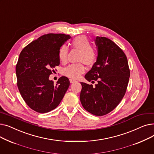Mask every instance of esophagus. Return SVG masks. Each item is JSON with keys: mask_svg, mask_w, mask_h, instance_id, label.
<instances>
[{"mask_svg": "<svg viewBox=\"0 0 154 154\" xmlns=\"http://www.w3.org/2000/svg\"><path fill=\"white\" fill-rule=\"evenodd\" d=\"M76 82V80H74V79H70V82L71 84H73V83H74V82Z\"/></svg>", "mask_w": 154, "mask_h": 154, "instance_id": "34e87169", "label": "esophagus"}]
</instances>
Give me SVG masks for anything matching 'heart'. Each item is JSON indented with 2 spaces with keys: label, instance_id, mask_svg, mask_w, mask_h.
Here are the masks:
<instances>
[{
  "label": "heart",
  "instance_id": "obj_1",
  "mask_svg": "<svg viewBox=\"0 0 154 154\" xmlns=\"http://www.w3.org/2000/svg\"><path fill=\"white\" fill-rule=\"evenodd\" d=\"M72 46L80 51L79 60L84 62L87 66H92L97 59V52L91 47L90 40L85 35H80L73 39ZM68 48L62 45L59 51V58L62 62H66L67 59ZM85 72V67L82 63H73L63 69V74L72 79H77Z\"/></svg>",
  "mask_w": 154,
  "mask_h": 154
}]
</instances>
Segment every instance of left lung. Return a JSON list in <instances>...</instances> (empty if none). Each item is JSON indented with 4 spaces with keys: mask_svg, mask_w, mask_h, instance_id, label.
I'll return each mask as SVG.
<instances>
[{
    "mask_svg": "<svg viewBox=\"0 0 154 154\" xmlns=\"http://www.w3.org/2000/svg\"><path fill=\"white\" fill-rule=\"evenodd\" d=\"M95 43L97 57L85 78L88 82L96 80L97 84L93 87L80 82V100L87 111L96 116H102L114 110L123 99L130 70L125 54L111 40L97 36Z\"/></svg>",
    "mask_w": 154,
    "mask_h": 154,
    "instance_id": "1",
    "label": "left lung"
}]
</instances>
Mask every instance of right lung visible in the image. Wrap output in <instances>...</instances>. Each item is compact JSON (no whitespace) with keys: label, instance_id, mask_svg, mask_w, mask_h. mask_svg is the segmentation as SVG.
Segmentation results:
<instances>
[{"label":"right lung","instance_id":"add662e5","mask_svg":"<svg viewBox=\"0 0 154 154\" xmlns=\"http://www.w3.org/2000/svg\"><path fill=\"white\" fill-rule=\"evenodd\" d=\"M70 38L63 34H45L24 47L19 55L15 68L17 87L24 101L37 112L55 109L70 85L66 77L54 84L49 75L60 64V48Z\"/></svg>","mask_w":154,"mask_h":154}]
</instances>
